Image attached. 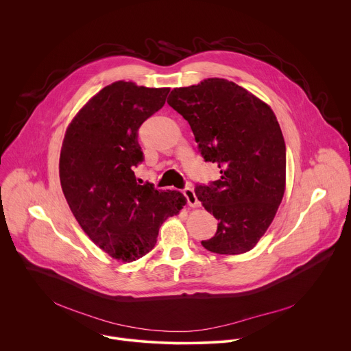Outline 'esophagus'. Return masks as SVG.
I'll return each instance as SVG.
<instances>
[{
	"label": "esophagus",
	"instance_id": "esophagus-1",
	"mask_svg": "<svg viewBox=\"0 0 351 351\" xmlns=\"http://www.w3.org/2000/svg\"><path fill=\"white\" fill-rule=\"evenodd\" d=\"M183 194H184V197H186V199H187V204H189L190 207H197V206H198V199H197L195 193H194V190H193L191 187H186V189L183 190Z\"/></svg>",
	"mask_w": 351,
	"mask_h": 351
}]
</instances>
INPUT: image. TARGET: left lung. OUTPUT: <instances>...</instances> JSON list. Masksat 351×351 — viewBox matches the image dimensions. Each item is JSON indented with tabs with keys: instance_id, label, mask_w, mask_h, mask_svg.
Returning a JSON list of instances; mask_svg holds the SVG:
<instances>
[{
	"instance_id": "1",
	"label": "left lung",
	"mask_w": 351,
	"mask_h": 351,
	"mask_svg": "<svg viewBox=\"0 0 351 351\" xmlns=\"http://www.w3.org/2000/svg\"><path fill=\"white\" fill-rule=\"evenodd\" d=\"M168 104L190 125L198 152L221 178L195 184V195L219 221L202 244L217 254L252 250L275 218L286 180V145L274 111L225 79L171 91Z\"/></svg>"
}]
</instances>
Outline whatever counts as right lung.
<instances>
[{
    "label": "right lung",
    "mask_w": 351,
    "mask_h": 351,
    "mask_svg": "<svg viewBox=\"0 0 351 351\" xmlns=\"http://www.w3.org/2000/svg\"><path fill=\"white\" fill-rule=\"evenodd\" d=\"M168 93L115 82L79 111L62 143L60 179L71 211L99 248L125 263L152 252L162 222L186 204L182 193L134 176L144 160L138 128Z\"/></svg>",
    "instance_id": "right-lung-1"
}]
</instances>
